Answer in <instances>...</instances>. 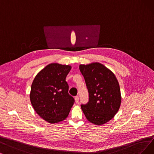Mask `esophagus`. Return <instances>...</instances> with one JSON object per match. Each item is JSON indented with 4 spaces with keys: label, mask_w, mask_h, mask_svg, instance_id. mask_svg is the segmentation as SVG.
Returning <instances> with one entry per match:
<instances>
[{
    "label": "esophagus",
    "mask_w": 154,
    "mask_h": 154,
    "mask_svg": "<svg viewBox=\"0 0 154 154\" xmlns=\"http://www.w3.org/2000/svg\"><path fill=\"white\" fill-rule=\"evenodd\" d=\"M75 102H76V103H78L79 102V97L78 96H76L75 97Z\"/></svg>",
    "instance_id": "1"
}]
</instances>
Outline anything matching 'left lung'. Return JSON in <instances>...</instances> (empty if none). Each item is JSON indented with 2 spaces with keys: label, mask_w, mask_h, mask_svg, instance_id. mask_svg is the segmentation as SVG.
I'll list each match as a JSON object with an SVG mask.
<instances>
[{
  "label": "left lung",
  "mask_w": 154,
  "mask_h": 154,
  "mask_svg": "<svg viewBox=\"0 0 154 154\" xmlns=\"http://www.w3.org/2000/svg\"><path fill=\"white\" fill-rule=\"evenodd\" d=\"M89 94V101L81 106L90 122L102 125L111 120L121 102L119 85L114 74L98 63L79 65Z\"/></svg>",
  "instance_id": "1"
}]
</instances>
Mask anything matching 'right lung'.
<instances>
[{"label":"right lung","instance_id":"1","mask_svg":"<svg viewBox=\"0 0 154 154\" xmlns=\"http://www.w3.org/2000/svg\"><path fill=\"white\" fill-rule=\"evenodd\" d=\"M71 66L52 63L42 69L33 79L29 94L32 105L41 118L57 123L68 116L75 99L68 94L66 82Z\"/></svg>","mask_w":154,"mask_h":154}]
</instances>
